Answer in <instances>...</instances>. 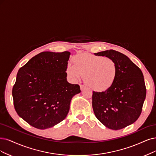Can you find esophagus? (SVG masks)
Returning <instances> with one entry per match:
<instances>
[{"label": "esophagus", "mask_w": 156, "mask_h": 156, "mask_svg": "<svg viewBox=\"0 0 156 156\" xmlns=\"http://www.w3.org/2000/svg\"><path fill=\"white\" fill-rule=\"evenodd\" d=\"M85 87H86L85 86H84L83 85H80V90H83V89H85Z\"/></svg>", "instance_id": "esophagus-1"}]
</instances>
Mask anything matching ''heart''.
Here are the masks:
<instances>
[{"mask_svg":"<svg viewBox=\"0 0 156 156\" xmlns=\"http://www.w3.org/2000/svg\"><path fill=\"white\" fill-rule=\"evenodd\" d=\"M74 65L68 63L66 73L76 82L85 76V82L92 90L105 91L111 87L118 76L116 62L110 58L82 53L74 56Z\"/></svg>","mask_w":156,"mask_h":156,"instance_id":"heart-1","label":"heart"}]
</instances>
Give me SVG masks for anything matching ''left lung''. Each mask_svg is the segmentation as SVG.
<instances>
[{"label":"left lung","mask_w":156,"mask_h":156,"mask_svg":"<svg viewBox=\"0 0 156 156\" xmlns=\"http://www.w3.org/2000/svg\"><path fill=\"white\" fill-rule=\"evenodd\" d=\"M116 62L118 76L111 87L93 93V108L97 119L106 127L117 130L140 117L146 98V87L141 69L123 53L112 49L94 53Z\"/></svg>","instance_id":"obj_1"}]
</instances>
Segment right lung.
<instances>
[{
    "label": "right lung",
    "instance_id": "right-lung-1",
    "mask_svg": "<svg viewBox=\"0 0 156 156\" xmlns=\"http://www.w3.org/2000/svg\"><path fill=\"white\" fill-rule=\"evenodd\" d=\"M71 53L44 51L20 68L12 95L19 116L38 129L53 127L64 119L73 97L80 90L67 81Z\"/></svg>",
    "mask_w": 156,
    "mask_h": 156
}]
</instances>
